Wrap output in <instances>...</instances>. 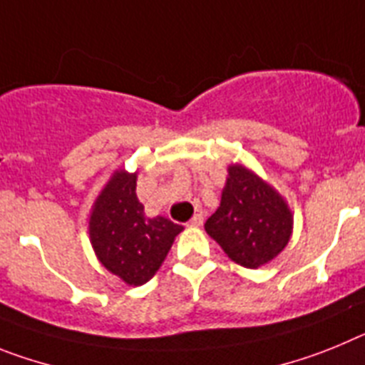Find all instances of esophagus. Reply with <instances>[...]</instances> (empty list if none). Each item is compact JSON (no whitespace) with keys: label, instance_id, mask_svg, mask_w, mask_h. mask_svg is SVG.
<instances>
[{"label":"esophagus","instance_id":"esophagus-1","mask_svg":"<svg viewBox=\"0 0 365 365\" xmlns=\"http://www.w3.org/2000/svg\"><path fill=\"white\" fill-rule=\"evenodd\" d=\"M202 224H204V217H202V213H196L195 217L189 220V226L191 227H200Z\"/></svg>","mask_w":365,"mask_h":365}]
</instances>
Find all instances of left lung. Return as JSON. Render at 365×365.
<instances>
[{
  "label": "left lung",
  "mask_w": 365,
  "mask_h": 365,
  "mask_svg": "<svg viewBox=\"0 0 365 365\" xmlns=\"http://www.w3.org/2000/svg\"><path fill=\"white\" fill-rule=\"evenodd\" d=\"M205 231L237 264L257 270L274 261L292 237L294 215L270 183L242 163L227 165L220 205Z\"/></svg>",
  "instance_id": "1"
}]
</instances>
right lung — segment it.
<instances>
[{"label": "right lung", "mask_w": 365, "mask_h": 365, "mask_svg": "<svg viewBox=\"0 0 365 365\" xmlns=\"http://www.w3.org/2000/svg\"><path fill=\"white\" fill-rule=\"evenodd\" d=\"M138 173L113 170L91 205L88 233L95 255L110 274L141 287L163 264L183 226L169 218L147 217L135 195Z\"/></svg>", "instance_id": "add662e5"}]
</instances>
